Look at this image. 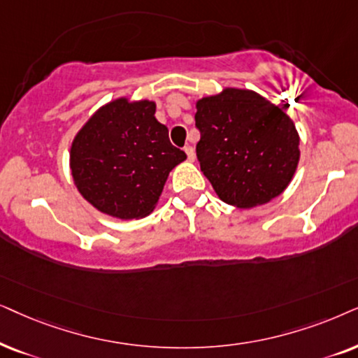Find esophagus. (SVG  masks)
Here are the masks:
<instances>
[{
	"label": "esophagus",
	"instance_id": "1",
	"mask_svg": "<svg viewBox=\"0 0 358 358\" xmlns=\"http://www.w3.org/2000/svg\"><path fill=\"white\" fill-rule=\"evenodd\" d=\"M185 152H187V155H188V160L189 162H193L194 159H196V154H194V149L192 145H187L185 147Z\"/></svg>",
	"mask_w": 358,
	"mask_h": 358
}]
</instances>
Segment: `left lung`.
Masks as SVG:
<instances>
[{"mask_svg": "<svg viewBox=\"0 0 358 358\" xmlns=\"http://www.w3.org/2000/svg\"><path fill=\"white\" fill-rule=\"evenodd\" d=\"M194 121L201 171L224 203L262 206L292 183L299 134L283 108L252 90L226 87L198 99Z\"/></svg>", "mask_w": 358, "mask_h": 358, "instance_id": "left-lung-1", "label": "left lung"}]
</instances>
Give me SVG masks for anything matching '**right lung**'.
I'll list each match as a JSON object with an SVG mask.
<instances>
[{"label": "right lung", "instance_id": "add662e5", "mask_svg": "<svg viewBox=\"0 0 358 358\" xmlns=\"http://www.w3.org/2000/svg\"><path fill=\"white\" fill-rule=\"evenodd\" d=\"M155 101L121 96L94 111L70 147L71 178L99 213L116 219L149 216L165 182L187 154L170 144L155 119Z\"/></svg>", "mask_w": 358, "mask_h": 358}]
</instances>
